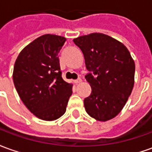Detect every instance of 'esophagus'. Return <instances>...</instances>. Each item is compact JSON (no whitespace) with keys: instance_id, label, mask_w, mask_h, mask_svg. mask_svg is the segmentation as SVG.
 Listing matches in <instances>:
<instances>
[{"instance_id":"obj_1","label":"esophagus","mask_w":152,"mask_h":152,"mask_svg":"<svg viewBox=\"0 0 152 152\" xmlns=\"http://www.w3.org/2000/svg\"><path fill=\"white\" fill-rule=\"evenodd\" d=\"M81 81H82V80L81 79H77V80H74V83H75V84H76V85H77V84H80V83L81 82Z\"/></svg>"}]
</instances>
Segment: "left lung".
I'll use <instances>...</instances> for the list:
<instances>
[{
  "label": "left lung",
  "mask_w": 152,
  "mask_h": 152,
  "mask_svg": "<svg viewBox=\"0 0 152 152\" xmlns=\"http://www.w3.org/2000/svg\"><path fill=\"white\" fill-rule=\"evenodd\" d=\"M82 51L92 92L84 100L86 112L107 121L123 109L134 85L135 64L123 44L107 35L91 33L73 40Z\"/></svg>",
  "instance_id": "1"
}]
</instances>
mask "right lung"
I'll use <instances>...</instances> for the list:
<instances>
[{
    "mask_svg": "<svg viewBox=\"0 0 152 152\" xmlns=\"http://www.w3.org/2000/svg\"><path fill=\"white\" fill-rule=\"evenodd\" d=\"M66 38L43 35L25 47L15 61L13 80L20 99L30 112L43 121L63 115L72 85L63 80L58 54Z\"/></svg>",
    "mask_w": 152,
    "mask_h": 152,
    "instance_id": "right-lung-1",
    "label": "right lung"
}]
</instances>
